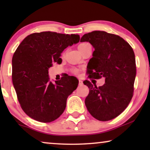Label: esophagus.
I'll return each mask as SVG.
<instances>
[{"label":"esophagus","mask_w":150,"mask_h":150,"mask_svg":"<svg viewBox=\"0 0 150 150\" xmlns=\"http://www.w3.org/2000/svg\"><path fill=\"white\" fill-rule=\"evenodd\" d=\"M83 84V81H81V80H79V85H82Z\"/></svg>","instance_id":"34e87169"}]
</instances>
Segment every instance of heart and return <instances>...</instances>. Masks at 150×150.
<instances>
[{"instance_id": "b5f03b06", "label": "heart", "mask_w": 150, "mask_h": 150, "mask_svg": "<svg viewBox=\"0 0 150 150\" xmlns=\"http://www.w3.org/2000/svg\"><path fill=\"white\" fill-rule=\"evenodd\" d=\"M88 44H89L88 43H81V44H80L79 45V46H78V48H79V50H81L83 48H85V47ZM74 71H75V73H77V70H74Z\"/></svg>"}]
</instances>
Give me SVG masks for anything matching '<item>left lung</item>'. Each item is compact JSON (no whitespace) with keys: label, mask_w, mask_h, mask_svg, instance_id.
Instances as JSON below:
<instances>
[{"label":"left lung","mask_w":150,"mask_h":150,"mask_svg":"<svg viewBox=\"0 0 150 150\" xmlns=\"http://www.w3.org/2000/svg\"><path fill=\"white\" fill-rule=\"evenodd\" d=\"M84 42L95 50L87 65L89 77L105 79V84L99 87L83 82L89 89L86 107L96 120H111L126 109L132 98L136 77L134 51L124 39L105 31L85 34L81 39Z\"/></svg>","instance_id":"left-lung-1"}]
</instances>
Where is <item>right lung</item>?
<instances>
[{"instance_id":"add662e5","label":"right lung","mask_w":150,"mask_h":150,"mask_svg":"<svg viewBox=\"0 0 150 150\" xmlns=\"http://www.w3.org/2000/svg\"><path fill=\"white\" fill-rule=\"evenodd\" d=\"M79 40L77 34L35 33L24 38L16 49L12 58V81L22 110L30 117L51 122L65 110L67 98L79 83L68 76L53 83L48 69L53 63H61L63 51Z\"/></svg>"}]
</instances>
